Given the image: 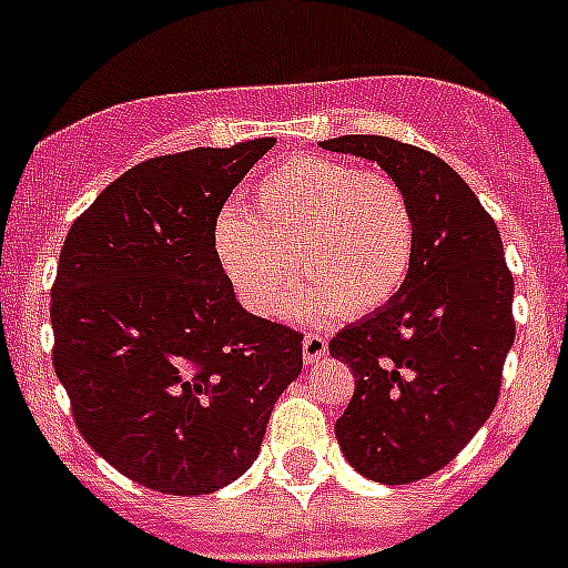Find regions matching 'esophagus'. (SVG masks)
<instances>
[{"label": "esophagus", "instance_id": "34e87169", "mask_svg": "<svg viewBox=\"0 0 568 568\" xmlns=\"http://www.w3.org/2000/svg\"><path fill=\"white\" fill-rule=\"evenodd\" d=\"M327 349H329L327 338H321V335H315V333L304 335L301 353H304V361H307V364H318V361L327 355Z\"/></svg>", "mask_w": 568, "mask_h": 568}]
</instances>
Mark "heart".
<instances>
[{
  "label": "heart",
  "instance_id": "1",
  "mask_svg": "<svg viewBox=\"0 0 568 568\" xmlns=\"http://www.w3.org/2000/svg\"><path fill=\"white\" fill-rule=\"evenodd\" d=\"M415 224L389 175L361 173L327 155H295L270 170L244 213L215 224V258L250 313L273 318L304 275L295 315L304 321L373 313L406 281Z\"/></svg>",
  "mask_w": 568,
  "mask_h": 568
}]
</instances>
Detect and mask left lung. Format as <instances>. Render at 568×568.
I'll list each match as a JSON object with an SVG mask.
<instances>
[{"label": "left lung", "mask_w": 568, "mask_h": 568, "mask_svg": "<svg viewBox=\"0 0 568 568\" xmlns=\"http://www.w3.org/2000/svg\"><path fill=\"white\" fill-rule=\"evenodd\" d=\"M378 164L404 190L415 224L398 293L329 341L355 395L335 420L341 453L375 484L444 469L498 404L515 341V281L498 227L444 159L386 135L318 142Z\"/></svg>", "instance_id": "left-lung-1"}]
</instances>
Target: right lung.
Masks as SVG:
<instances>
[{"instance_id":"1","label":"right lung","mask_w":568,"mask_h":568,"mask_svg":"<svg viewBox=\"0 0 568 568\" xmlns=\"http://www.w3.org/2000/svg\"><path fill=\"white\" fill-rule=\"evenodd\" d=\"M275 144L135 164L70 227L50 293L53 369L79 433L164 495H210L258 458L301 335L247 313L215 258L227 195Z\"/></svg>"}]
</instances>
